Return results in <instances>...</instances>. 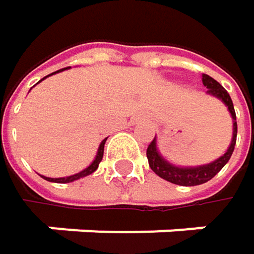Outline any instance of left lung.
<instances>
[{
	"label": "left lung",
	"mask_w": 254,
	"mask_h": 254,
	"mask_svg": "<svg viewBox=\"0 0 254 254\" xmlns=\"http://www.w3.org/2000/svg\"><path fill=\"white\" fill-rule=\"evenodd\" d=\"M201 80H203V85L207 88V94L224 101V104L228 107L231 118H232V139H231V144H229L228 150L225 151V154L209 165H201V166H194V168H181V166H175V165L169 163L159 153L156 136L153 138V141L150 142V145L147 148V159H148V165H150L151 171L156 175H159L160 178H163L172 184L184 185V187H194V185H200V184L210 181L228 163V160L232 156L234 147H235V141H237V116H235L232 100L227 92V89L218 80H215L209 75H203Z\"/></svg>",
	"instance_id": "left-lung-1"
}]
</instances>
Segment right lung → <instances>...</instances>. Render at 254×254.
Here are the masks:
<instances>
[{"label":"right lung","mask_w":254,"mask_h":254,"mask_svg":"<svg viewBox=\"0 0 254 254\" xmlns=\"http://www.w3.org/2000/svg\"><path fill=\"white\" fill-rule=\"evenodd\" d=\"M67 69V67H66ZM62 70H64V69H62ZM62 70H57V72H54V73H59V72H62ZM54 73H51V75H54ZM50 76V75H48ZM45 76V77H48ZM45 77H42L41 80H44ZM39 80V82H41ZM107 139V138H106ZM106 139H103L101 141V144H100V147H98V151H97V156H95V159L92 160V163L88 166V168H85L83 171H80L79 174H75V175H70V177H66V178H47V177H42L44 179H47V181H50V182H59V184H66V182H73V181H76L79 178H83V177H88V175H91L92 172H95L97 171V168H98V165H100V162L103 160V154H104V144H106Z\"/></svg>","instance_id":"right-lung-1"}]
</instances>
